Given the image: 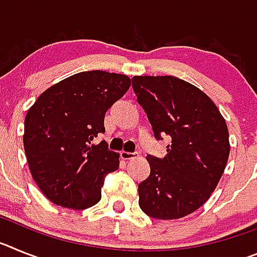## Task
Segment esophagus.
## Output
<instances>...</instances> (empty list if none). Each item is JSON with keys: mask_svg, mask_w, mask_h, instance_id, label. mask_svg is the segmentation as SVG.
I'll return each mask as SVG.
<instances>
[{"mask_svg": "<svg viewBox=\"0 0 257 257\" xmlns=\"http://www.w3.org/2000/svg\"><path fill=\"white\" fill-rule=\"evenodd\" d=\"M119 157H121V160L128 161V160H133L134 157H135V153H130V152H121V153H119Z\"/></svg>", "mask_w": 257, "mask_h": 257, "instance_id": "obj_1", "label": "esophagus"}]
</instances>
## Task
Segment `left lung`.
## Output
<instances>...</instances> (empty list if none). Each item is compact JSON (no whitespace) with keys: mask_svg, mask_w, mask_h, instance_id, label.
I'll use <instances>...</instances> for the list:
<instances>
[{"mask_svg":"<svg viewBox=\"0 0 257 257\" xmlns=\"http://www.w3.org/2000/svg\"><path fill=\"white\" fill-rule=\"evenodd\" d=\"M133 88L154 138H171L163 158L148 154V179L139 206L148 216L174 220L198 210L215 190L228 162L225 119L210 97L172 76H135Z\"/></svg>","mask_w":257,"mask_h":257,"instance_id":"1","label":"left lung"}]
</instances>
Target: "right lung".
<instances>
[{
	"label": "right lung",
	"mask_w": 257,
	"mask_h": 257,
	"mask_svg": "<svg viewBox=\"0 0 257 257\" xmlns=\"http://www.w3.org/2000/svg\"><path fill=\"white\" fill-rule=\"evenodd\" d=\"M131 85L124 74L81 72L44 91L24 121V151L36 184L47 199L72 210H85L101 198L109 172L119 154L105 143L104 117Z\"/></svg>",
	"instance_id": "obj_1"
}]
</instances>
